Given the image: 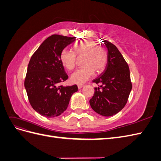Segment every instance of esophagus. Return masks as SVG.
<instances>
[{"mask_svg":"<svg viewBox=\"0 0 161 161\" xmlns=\"http://www.w3.org/2000/svg\"><path fill=\"white\" fill-rule=\"evenodd\" d=\"M83 86H84L83 85H78V88H79V89H82Z\"/></svg>","mask_w":161,"mask_h":161,"instance_id":"1","label":"esophagus"}]
</instances>
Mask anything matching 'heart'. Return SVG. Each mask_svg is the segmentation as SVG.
Wrapping results in <instances>:
<instances>
[{
    "mask_svg": "<svg viewBox=\"0 0 161 161\" xmlns=\"http://www.w3.org/2000/svg\"><path fill=\"white\" fill-rule=\"evenodd\" d=\"M75 53L67 49L60 53V59L68 70L74 69L76 65V56H84L82 64L83 66L76 69L72 73L70 80L74 83L82 85L93 76L95 70L103 71L108 64V54L104 47L97 46V43L91 40L76 42L74 45Z\"/></svg>",
    "mask_w": 161,
    "mask_h": 161,
    "instance_id": "1",
    "label": "heart"
}]
</instances>
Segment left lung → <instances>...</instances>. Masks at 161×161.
Segmentation results:
<instances>
[{"mask_svg":"<svg viewBox=\"0 0 161 161\" xmlns=\"http://www.w3.org/2000/svg\"><path fill=\"white\" fill-rule=\"evenodd\" d=\"M103 43L108 48V64L101 75L92 80L101 85L95 87L89 103L96 113L109 117L124 108L132 85L129 66L123 56L113 43L107 40Z\"/></svg>","mask_w":161,"mask_h":161,"instance_id":"left-lung-1","label":"left lung"}]
</instances>
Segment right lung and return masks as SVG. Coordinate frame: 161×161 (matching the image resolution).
Wrapping results in <instances>:
<instances>
[{
  "label": "right lung",
  "instance_id": "1",
  "mask_svg": "<svg viewBox=\"0 0 161 161\" xmlns=\"http://www.w3.org/2000/svg\"><path fill=\"white\" fill-rule=\"evenodd\" d=\"M75 40L56 34L48 37L29 62L24 85L33 109L42 116L51 118L61 115L67 109L72 94L78 91L76 85H60L69 78L60 53Z\"/></svg>",
  "mask_w": 161,
  "mask_h": 161
}]
</instances>
